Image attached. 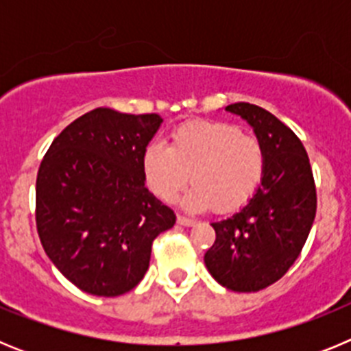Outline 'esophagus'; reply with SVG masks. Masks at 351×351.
Segmentation results:
<instances>
[{"mask_svg": "<svg viewBox=\"0 0 351 351\" xmlns=\"http://www.w3.org/2000/svg\"><path fill=\"white\" fill-rule=\"evenodd\" d=\"M178 223H179V225H182V226H193L197 221H195L193 218H188V216H182V214H179Z\"/></svg>", "mask_w": 351, "mask_h": 351, "instance_id": "1", "label": "esophagus"}]
</instances>
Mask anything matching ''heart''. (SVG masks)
<instances>
[{"label":"heart","mask_w":351,"mask_h":351,"mask_svg":"<svg viewBox=\"0 0 351 351\" xmlns=\"http://www.w3.org/2000/svg\"><path fill=\"white\" fill-rule=\"evenodd\" d=\"M265 172L262 142L221 121H191L173 130L170 147L149 145L144 153L147 186L163 202H173L191 179L182 198L186 209L232 213L258 190Z\"/></svg>","instance_id":"b5f03b06"}]
</instances>
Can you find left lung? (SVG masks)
Segmentation results:
<instances>
[{
	"mask_svg": "<svg viewBox=\"0 0 351 351\" xmlns=\"http://www.w3.org/2000/svg\"><path fill=\"white\" fill-rule=\"evenodd\" d=\"M265 151V172L250 202L221 221L210 223L216 241L207 250V271L221 287L258 291L287 274L299 258L316 214V188L302 142L269 110L232 104Z\"/></svg>",
	"mask_w": 351,
	"mask_h": 351,
	"instance_id": "obj_1",
	"label": "left lung"
}]
</instances>
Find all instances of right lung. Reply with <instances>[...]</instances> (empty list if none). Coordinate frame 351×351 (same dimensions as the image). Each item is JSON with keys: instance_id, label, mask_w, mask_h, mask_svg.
Listing matches in <instances>:
<instances>
[{"instance_id": "add662e5", "label": "right lung", "mask_w": 351, "mask_h": 351, "mask_svg": "<svg viewBox=\"0 0 351 351\" xmlns=\"http://www.w3.org/2000/svg\"><path fill=\"white\" fill-rule=\"evenodd\" d=\"M158 114L95 108L54 138L36 176V230L68 281L98 297L141 283L153 241L176 214L145 188L144 153Z\"/></svg>"}]
</instances>
